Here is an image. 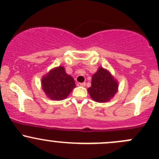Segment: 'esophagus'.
I'll return each instance as SVG.
<instances>
[{
	"mask_svg": "<svg viewBox=\"0 0 159 159\" xmlns=\"http://www.w3.org/2000/svg\"><path fill=\"white\" fill-rule=\"evenodd\" d=\"M78 86H82V87H84V86H85V83L83 82V83H78Z\"/></svg>",
	"mask_w": 159,
	"mask_h": 159,
	"instance_id": "obj_1",
	"label": "esophagus"
}]
</instances>
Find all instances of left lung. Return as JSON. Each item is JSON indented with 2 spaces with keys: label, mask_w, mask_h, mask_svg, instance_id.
<instances>
[{
  "label": "left lung",
  "mask_w": 159,
  "mask_h": 159,
  "mask_svg": "<svg viewBox=\"0 0 159 159\" xmlns=\"http://www.w3.org/2000/svg\"><path fill=\"white\" fill-rule=\"evenodd\" d=\"M118 90V82L107 70L99 68L92 76L91 86L88 91L91 98L97 102H106L109 101Z\"/></svg>",
  "instance_id": "obj_1"
}]
</instances>
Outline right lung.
Returning a JSON list of instances; mask_svg holds the SVG:
<instances>
[{"label": "right lung", "instance_id": "right-lung-1", "mask_svg": "<svg viewBox=\"0 0 159 159\" xmlns=\"http://www.w3.org/2000/svg\"><path fill=\"white\" fill-rule=\"evenodd\" d=\"M42 89L49 98L61 101L68 97L75 83L72 77L67 75L64 67L51 70L42 78Z\"/></svg>", "mask_w": 159, "mask_h": 159}]
</instances>
